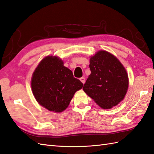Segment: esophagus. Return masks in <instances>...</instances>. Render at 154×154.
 <instances>
[{"label": "esophagus", "instance_id": "1", "mask_svg": "<svg viewBox=\"0 0 154 154\" xmlns=\"http://www.w3.org/2000/svg\"><path fill=\"white\" fill-rule=\"evenodd\" d=\"M80 81H81V82H82L83 84L85 83V79L84 77H81L80 78Z\"/></svg>", "mask_w": 154, "mask_h": 154}]
</instances>
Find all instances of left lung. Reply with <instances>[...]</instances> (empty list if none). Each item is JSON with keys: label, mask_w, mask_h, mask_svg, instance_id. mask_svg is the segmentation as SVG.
<instances>
[{"label": "left lung", "mask_w": 154, "mask_h": 154, "mask_svg": "<svg viewBox=\"0 0 154 154\" xmlns=\"http://www.w3.org/2000/svg\"><path fill=\"white\" fill-rule=\"evenodd\" d=\"M89 67L91 74L83 91L102 109L116 106L128 88V77L122 64L112 54L101 50L91 57Z\"/></svg>", "instance_id": "left-lung-1"}]
</instances>
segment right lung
<instances>
[{
  "mask_svg": "<svg viewBox=\"0 0 154 154\" xmlns=\"http://www.w3.org/2000/svg\"><path fill=\"white\" fill-rule=\"evenodd\" d=\"M83 86L69 69L64 66L63 61L52 55L40 61L31 81L32 93L37 102L55 112L66 109L75 92Z\"/></svg>",
  "mask_w": 154,
  "mask_h": 154,
  "instance_id": "right-lung-1",
  "label": "right lung"
}]
</instances>
